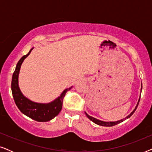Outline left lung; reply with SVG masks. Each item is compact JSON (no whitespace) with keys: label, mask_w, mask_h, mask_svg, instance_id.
<instances>
[{"label":"left lung","mask_w":152,"mask_h":152,"mask_svg":"<svg viewBox=\"0 0 152 152\" xmlns=\"http://www.w3.org/2000/svg\"><path fill=\"white\" fill-rule=\"evenodd\" d=\"M142 84H141V90H140V92L142 91ZM140 97H139V99H138V103H137V105L136 106V107H135V109H134V111H133L132 113H131L128 116H126L125 118H123V119L122 120H118V121H115V122H104V121H102V120H99L98 119H96V118L92 117V116H90L88 115V114H87L86 112H85V114H86L87 117H88V119H90L91 121L94 122V123L98 124V125H100V126H114V125H116V124H119V123H121L122 122H123L124 120H125L126 119H128V118H129L131 116H132L133 114L135 111H136V110L137 109V107H138V104H139V102H140Z\"/></svg>","instance_id":"1"}]
</instances>
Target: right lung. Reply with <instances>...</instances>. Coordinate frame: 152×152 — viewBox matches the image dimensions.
I'll use <instances>...</instances> for the list:
<instances>
[{
  "label": "right lung",
  "mask_w": 152,
  "mask_h": 152,
  "mask_svg": "<svg viewBox=\"0 0 152 152\" xmlns=\"http://www.w3.org/2000/svg\"><path fill=\"white\" fill-rule=\"evenodd\" d=\"M33 49L34 48H32L26 55L23 56L16 64V69L14 70L12 79L11 88L12 95L16 105L24 115L37 122H48L53 119L61 111L64 97L67 91L71 89L72 86L65 89L60 95V96L56 98L55 100L46 104L34 102L25 97L18 86V75H19L20 66L24 59L30 55Z\"/></svg>",
  "instance_id": "right-lung-1"
}]
</instances>
